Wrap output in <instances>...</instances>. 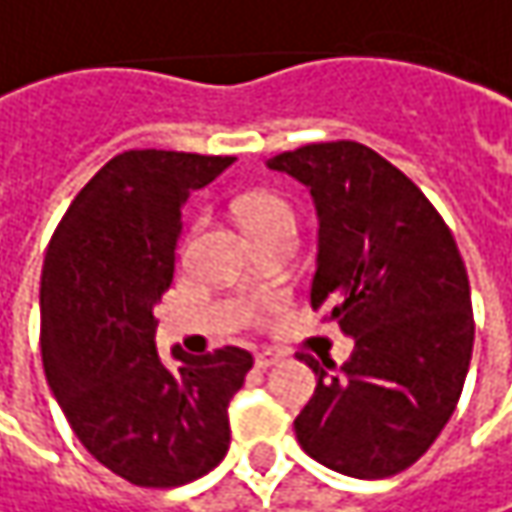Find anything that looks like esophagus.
<instances>
[{"mask_svg":"<svg viewBox=\"0 0 512 512\" xmlns=\"http://www.w3.org/2000/svg\"><path fill=\"white\" fill-rule=\"evenodd\" d=\"M279 361H282V355H279V352H274V349L256 352V367H259V370H271V367H276Z\"/></svg>","mask_w":512,"mask_h":512,"instance_id":"esophagus-1","label":"esophagus"}]
</instances>
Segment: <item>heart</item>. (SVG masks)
<instances>
[{
  "mask_svg": "<svg viewBox=\"0 0 512 512\" xmlns=\"http://www.w3.org/2000/svg\"><path fill=\"white\" fill-rule=\"evenodd\" d=\"M241 218L247 224V230L265 224V221H274V218H291V209L288 203L279 201L276 195H268V192H259V195H247L241 201Z\"/></svg>",
  "mask_w": 512,
  "mask_h": 512,
  "instance_id": "obj_1",
  "label": "heart"
}]
</instances>
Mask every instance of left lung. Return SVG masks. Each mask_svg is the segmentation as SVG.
Segmentation results:
<instances>
[{
	"mask_svg": "<svg viewBox=\"0 0 512 512\" xmlns=\"http://www.w3.org/2000/svg\"><path fill=\"white\" fill-rule=\"evenodd\" d=\"M265 165L311 192V309L355 344L344 367L300 355L317 387L294 420L297 440L349 478L396 475L455 414L472 358V297L455 238L420 189L367 145L320 142Z\"/></svg>",
	"mask_w": 512,
	"mask_h": 512,
	"instance_id": "8db88e82",
	"label": "left lung"
}]
</instances>
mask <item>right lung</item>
Wrapping results in <instances>:
<instances>
[{
    "label": "right lung",
    "instance_id": "add662e5",
    "mask_svg": "<svg viewBox=\"0 0 512 512\" xmlns=\"http://www.w3.org/2000/svg\"><path fill=\"white\" fill-rule=\"evenodd\" d=\"M236 157L125 151L66 209L40 279L43 370L81 446L136 487H180L230 449V399L253 355L157 349L183 206Z\"/></svg>",
    "mask_w": 512,
    "mask_h": 512
}]
</instances>
